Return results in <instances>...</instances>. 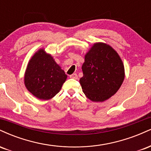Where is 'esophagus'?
I'll list each match as a JSON object with an SVG mask.
<instances>
[{
	"label": "esophagus",
	"instance_id": "obj_1",
	"mask_svg": "<svg viewBox=\"0 0 151 151\" xmlns=\"http://www.w3.org/2000/svg\"><path fill=\"white\" fill-rule=\"evenodd\" d=\"M70 77L71 78V79H78V76H77V74H71V75L70 76Z\"/></svg>",
	"mask_w": 151,
	"mask_h": 151
}]
</instances>
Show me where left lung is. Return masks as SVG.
Returning <instances> with one entry per match:
<instances>
[{"instance_id": "8db88e82", "label": "left lung", "mask_w": 151, "mask_h": 151, "mask_svg": "<svg viewBox=\"0 0 151 151\" xmlns=\"http://www.w3.org/2000/svg\"><path fill=\"white\" fill-rule=\"evenodd\" d=\"M79 79L83 92L89 99L102 102L111 97L121 87L124 66L119 54L109 45L96 42L85 55Z\"/></svg>"}]
</instances>
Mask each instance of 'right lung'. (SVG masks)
<instances>
[{
	"label": "right lung",
	"mask_w": 151,
	"mask_h": 151,
	"mask_svg": "<svg viewBox=\"0 0 151 151\" xmlns=\"http://www.w3.org/2000/svg\"><path fill=\"white\" fill-rule=\"evenodd\" d=\"M67 74L44 49L34 54L27 64L24 83L25 87L35 96L49 100L61 89L67 79Z\"/></svg>",
	"instance_id": "1"
}]
</instances>
